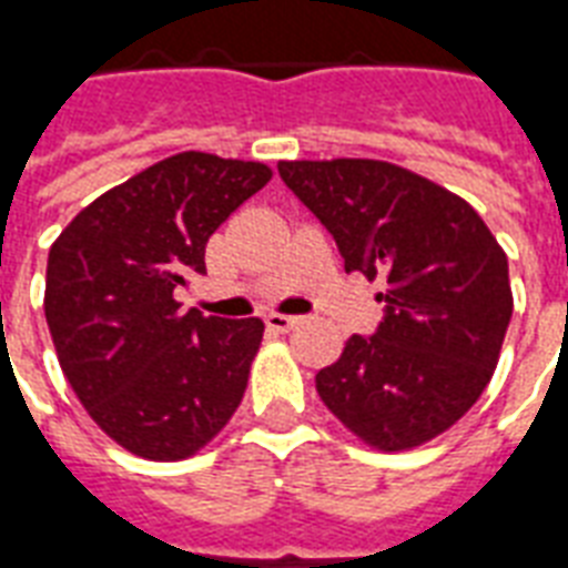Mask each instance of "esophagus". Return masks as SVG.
Instances as JSON below:
<instances>
[{
	"label": "esophagus",
	"instance_id": "esophagus-1",
	"mask_svg": "<svg viewBox=\"0 0 568 568\" xmlns=\"http://www.w3.org/2000/svg\"><path fill=\"white\" fill-rule=\"evenodd\" d=\"M266 325H270L272 332H290V328H293V325H298V316L270 314V316H266Z\"/></svg>",
	"mask_w": 568,
	"mask_h": 568
}]
</instances>
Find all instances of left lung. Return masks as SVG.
Here are the masks:
<instances>
[{"label": "left lung", "instance_id": "obj_1", "mask_svg": "<svg viewBox=\"0 0 568 568\" xmlns=\"http://www.w3.org/2000/svg\"><path fill=\"white\" fill-rule=\"evenodd\" d=\"M346 272L385 281V320L316 373V394L376 450H412L480 399L513 316L507 254L450 189L382 160H284Z\"/></svg>", "mask_w": 568, "mask_h": 568}]
</instances>
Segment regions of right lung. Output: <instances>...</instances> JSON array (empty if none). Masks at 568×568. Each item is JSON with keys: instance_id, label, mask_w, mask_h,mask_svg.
Listing matches in <instances>:
<instances>
[{"instance_id": "1", "label": "right lung", "mask_w": 568, "mask_h": 568, "mask_svg": "<svg viewBox=\"0 0 568 568\" xmlns=\"http://www.w3.org/2000/svg\"><path fill=\"white\" fill-rule=\"evenodd\" d=\"M272 180L263 162L183 151L91 201L52 243L43 314L70 388L124 450L195 456L243 403L263 323L180 311L206 240Z\"/></svg>"}]
</instances>
